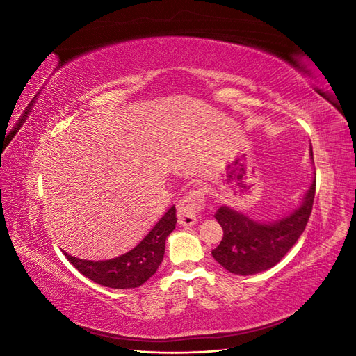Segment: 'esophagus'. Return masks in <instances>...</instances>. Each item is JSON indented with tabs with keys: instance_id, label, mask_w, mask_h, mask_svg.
Returning a JSON list of instances; mask_svg holds the SVG:
<instances>
[{
	"instance_id": "esophagus-1",
	"label": "esophagus",
	"mask_w": 356,
	"mask_h": 356,
	"mask_svg": "<svg viewBox=\"0 0 356 356\" xmlns=\"http://www.w3.org/2000/svg\"><path fill=\"white\" fill-rule=\"evenodd\" d=\"M204 207L203 191L200 188L190 191L187 196L182 197L178 208V222L182 227H191L197 224L199 212Z\"/></svg>"
}]
</instances>
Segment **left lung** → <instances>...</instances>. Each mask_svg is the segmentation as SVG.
<instances>
[{
    "label": "left lung",
    "instance_id": "1",
    "mask_svg": "<svg viewBox=\"0 0 356 356\" xmlns=\"http://www.w3.org/2000/svg\"><path fill=\"white\" fill-rule=\"evenodd\" d=\"M314 163L312 145L309 149ZM316 174L294 209L270 221L252 220L230 207H221L215 218L222 227V239L212 257L233 275L250 276L276 266L298 241L314 207Z\"/></svg>",
    "mask_w": 356,
    "mask_h": 356
}]
</instances>
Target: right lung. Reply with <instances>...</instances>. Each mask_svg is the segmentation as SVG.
Returning <instances> with one entry per match:
<instances>
[{"label":"right lung","instance_id":"right-lung-1","mask_svg":"<svg viewBox=\"0 0 356 356\" xmlns=\"http://www.w3.org/2000/svg\"><path fill=\"white\" fill-rule=\"evenodd\" d=\"M177 209L175 204L161 215L144 239L127 251L110 260H81V258L65 254L67 260L90 281L102 286L127 289L138 288L152 277L163 261L165 242L168 236L175 230Z\"/></svg>","mask_w":356,"mask_h":356}]
</instances>
